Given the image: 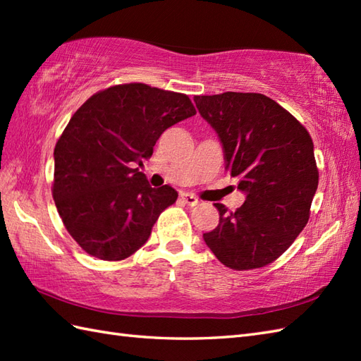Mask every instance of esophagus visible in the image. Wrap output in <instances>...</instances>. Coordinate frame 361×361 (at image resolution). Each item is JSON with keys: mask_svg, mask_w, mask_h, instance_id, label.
I'll use <instances>...</instances> for the list:
<instances>
[{"mask_svg": "<svg viewBox=\"0 0 361 361\" xmlns=\"http://www.w3.org/2000/svg\"><path fill=\"white\" fill-rule=\"evenodd\" d=\"M181 198H183V202L189 206H197L198 203H200V200H198V198L192 194H181Z\"/></svg>", "mask_w": 361, "mask_h": 361, "instance_id": "1", "label": "esophagus"}]
</instances>
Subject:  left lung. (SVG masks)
Returning a JSON list of instances; mask_svg holds the SVG:
<instances>
[{"label": "left lung", "instance_id": "left-lung-1", "mask_svg": "<svg viewBox=\"0 0 361 361\" xmlns=\"http://www.w3.org/2000/svg\"><path fill=\"white\" fill-rule=\"evenodd\" d=\"M216 130L226 169L247 195L240 208L221 203L219 225L203 234L209 250L233 270H252L278 259L307 225L318 188L313 142L305 127L259 93L195 96Z\"/></svg>", "mask_w": 361, "mask_h": 361}]
</instances>
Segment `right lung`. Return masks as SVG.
I'll list each match as a JSON object with an SVG mask.
<instances>
[{
    "instance_id": "obj_1",
    "label": "right lung",
    "mask_w": 361,
    "mask_h": 361,
    "mask_svg": "<svg viewBox=\"0 0 361 361\" xmlns=\"http://www.w3.org/2000/svg\"><path fill=\"white\" fill-rule=\"evenodd\" d=\"M186 94L145 83L114 85L73 114L54 149L52 197L66 231L90 256L122 260L173 204L171 186L150 188L136 166L166 128L194 116Z\"/></svg>"
}]
</instances>
